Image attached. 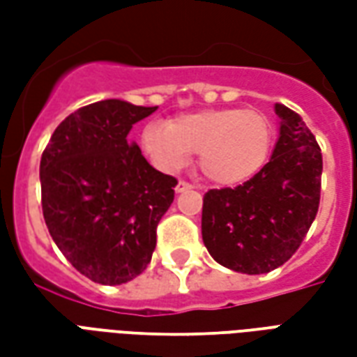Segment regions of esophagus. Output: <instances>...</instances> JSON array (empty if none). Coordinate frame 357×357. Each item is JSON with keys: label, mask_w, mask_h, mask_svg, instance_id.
<instances>
[{"label": "esophagus", "mask_w": 357, "mask_h": 357, "mask_svg": "<svg viewBox=\"0 0 357 357\" xmlns=\"http://www.w3.org/2000/svg\"><path fill=\"white\" fill-rule=\"evenodd\" d=\"M193 185L191 183H187V181H178V185H176V193H185V191H191Z\"/></svg>", "instance_id": "esophagus-1"}]
</instances>
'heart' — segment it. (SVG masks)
Wrapping results in <instances>:
<instances>
[{"label": "heart", "instance_id": "heart-1", "mask_svg": "<svg viewBox=\"0 0 357 357\" xmlns=\"http://www.w3.org/2000/svg\"><path fill=\"white\" fill-rule=\"evenodd\" d=\"M273 124L260 110H199L174 118L170 124L151 122L141 145L164 172H178L199 153V170L220 187L252 179L268 162Z\"/></svg>", "mask_w": 357, "mask_h": 357}]
</instances>
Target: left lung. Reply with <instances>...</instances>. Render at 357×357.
I'll use <instances>...</instances> for the list:
<instances>
[{"instance_id": "8db88e82", "label": "left lung", "mask_w": 357, "mask_h": 357, "mask_svg": "<svg viewBox=\"0 0 357 357\" xmlns=\"http://www.w3.org/2000/svg\"><path fill=\"white\" fill-rule=\"evenodd\" d=\"M269 162L243 185L202 199V241L225 268L258 275L283 266L306 237L321 195V149L306 122L281 102Z\"/></svg>"}]
</instances>
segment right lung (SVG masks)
<instances>
[{
  "instance_id": "right-lung-1",
  "label": "right lung",
  "mask_w": 357,
  "mask_h": 357,
  "mask_svg": "<svg viewBox=\"0 0 357 357\" xmlns=\"http://www.w3.org/2000/svg\"><path fill=\"white\" fill-rule=\"evenodd\" d=\"M156 107L120 99L74 110L51 135L40 162L43 220L59 250L101 284L132 281L147 268L156 225L178 179L155 170L128 141Z\"/></svg>"
}]
</instances>
